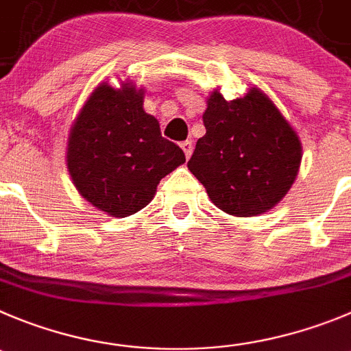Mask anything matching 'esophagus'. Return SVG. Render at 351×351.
Returning <instances> with one entry per match:
<instances>
[{"instance_id":"obj_1","label":"esophagus","mask_w":351,"mask_h":351,"mask_svg":"<svg viewBox=\"0 0 351 351\" xmlns=\"http://www.w3.org/2000/svg\"><path fill=\"white\" fill-rule=\"evenodd\" d=\"M180 147H182V150L185 152V157L189 159V157L192 156V150H194V145H192L191 140H185V142H182V145Z\"/></svg>"}]
</instances>
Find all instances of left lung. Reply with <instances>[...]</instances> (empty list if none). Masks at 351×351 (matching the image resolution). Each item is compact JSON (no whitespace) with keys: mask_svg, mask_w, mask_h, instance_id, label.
I'll use <instances>...</instances> for the list:
<instances>
[{"mask_svg":"<svg viewBox=\"0 0 351 351\" xmlns=\"http://www.w3.org/2000/svg\"><path fill=\"white\" fill-rule=\"evenodd\" d=\"M189 169L213 204L232 216H258L279 204L296 180L301 140L271 98L253 86L227 100L218 90L202 114Z\"/></svg>","mask_w":351,"mask_h":351,"instance_id":"obj_1","label":"left lung"}]
</instances>
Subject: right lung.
Wrapping results in <instances>:
<instances>
[{"label":"right lung","instance_id":"1","mask_svg":"<svg viewBox=\"0 0 351 351\" xmlns=\"http://www.w3.org/2000/svg\"><path fill=\"white\" fill-rule=\"evenodd\" d=\"M143 88L123 81L98 84L71 126L67 169L93 208L114 218L135 215L154 199L185 154L160 136L159 121L143 110Z\"/></svg>","mask_w":351,"mask_h":351}]
</instances>
